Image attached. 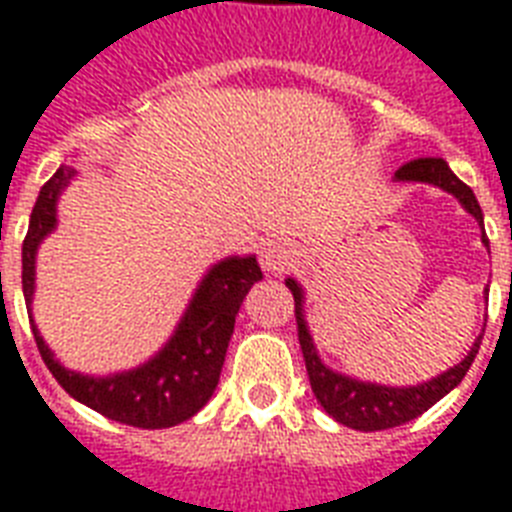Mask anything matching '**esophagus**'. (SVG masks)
Masks as SVG:
<instances>
[{"label": "esophagus", "mask_w": 512, "mask_h": 512, "mask_svg": "<svg viewBox=\"0 0 512 512\" xmlns=\"http://www.w3.org/2000/svg\"><path fill=\"white\" fill-rule=\"evenodd\" d=\"M295 260V252L290 249V244L282 239H268L260 249V263H263L265 271L282 273L287 271Z\"/></svg>", "instance_id": "esophagus-1"}]
</instances>
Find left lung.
Returning <instances> with one entry per match:
<instances>
[{
    "label": "left lung",
    "mask_w": 512,
    "mask_h": 512,
    "mask_svg": "<svg viewBox=\"0 0 512 512\" xmlns=\"http://www.w3.org/2000/svg\"><path fill=\"white\" fill-rule=\"evenodd\" d=\"M397 179H416V182H432V185L443 187L448 193H454L467 212L473 214L475 220L483 225V212L478 201H475V193L470 187L464 185L462 179L456 177L454 171L448 169V163L443 158H419V161L405 163L403 169H397ZM483 244L489 247V239L483 233ZM287 287H290L292 298H295V319H298V338L300 349H303V357H306V370L308 381H311V389L317 395L319 405L325 408L335 421H341L346 427L360 429V432H376V429H392L400 427L405 421L416 419L424 411H429L432 405L438 403L440 397H446L451 389H454L459 381L464 378V373L473 365L475 354L481 349V338L473 343L470 354L464 357L459 365H454L451 370H446L443 376L432 378L427 384L408 386V389H395V386H378V384H362V381H354V378L338 376L330 368H325L317 357V349H314V341L306 330V322H303V292L292 279H287Z\"/></svg>",
    "instance_id": "8db88e82"
}]
</instances>
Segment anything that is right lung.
<instances>
[{
	"instance_id": "1",
	"label": "right lung",
	"mask_w": 512,
	"mask_h": 512,
	"mask_svg": "<svg viewBox=\"0 0 512 512\" xmlns=\"http://www.w3.org/2000/svg\"><path fill=\"white\" fill-rule=\"evenodd\" d=\"M77 174L72 166H61L39 190L37 204L31 212L29 233L23 239V298L26 308L34 292V255L39 241L56 228V201L64 185ZM263 279V271L255 257H230L214 265L206 273L185 319L179 322L177 333L166 343V349L142 368L120 373L112 378H88L61 368L53 354L34 330V341L58 384L101 416L120 424L142 429L174 427L179 421L201 411L214 386L220 381L225 349L236 325L241 303L249 287Z\"/></svg>"
}]
</instances>
